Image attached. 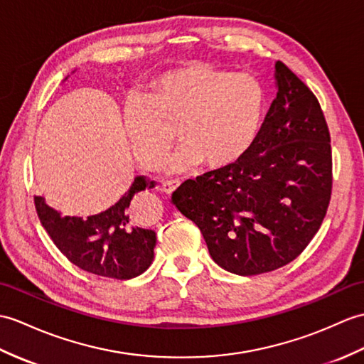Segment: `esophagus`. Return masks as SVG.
Listing matches in <instances>:
<instances>
[{
	"label": "esophagus",
	"mask_w": 364,
	"mask_h": 364,
	"mask_svg": "<svg viewBox=\"0 0 364 364\" xmlns=\"http://www.w3.org/2000/svg\"><path fill=\"white\" fill-rule=\"evenodd\" d=\"M180 188V183L178 181H166L161 184V191L167 196H172V193Z\"/></svg>",
	"instance_id": "1"
}]
</instances>
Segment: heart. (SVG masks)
<instances>
[{
  "mask_svg": "<svg viewBox=\"0 0 364 364\" xmlns=\"http://www.w3.org/2000/svg\"><path fill=\"white\" fill-rule=\"evenodd\" d=\"M267 95L250 74H234L206 62H189L150 82L147 99L124 109V130L144 168L163 163L176 129L183 146L166 171L188 172L203 163L225 168L255 146L264 121Z\"/></svg>",
  "mask_w": 364,
  "mask_h": 364,
  "instance_id": "b5f03b06",
  "label": "heart"
}]
</instances>
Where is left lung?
<instances>
[{"label":"left lung","mask_w":364,"mask_h":364,"mask_svg":"<svg viewBox=\"0 0 364 364\" xmlns=\"http://www.w3.org/2000/svg\"><path fill=\"white\" fill-rule=\"evenodd\" d=\"M277 95L255 146L237 163L184 181L172 196L217 265L239 276L296 259L323 223L332 193L331 133L316 96L274 65Z\"/></svg>","instance_id":"left-lung-1"}]
</instances>
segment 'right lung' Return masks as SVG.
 <instances>
[{
	"instance_id": "add662e5",
	"label": "right lung",
	"mask_w": 364,
	"mask_h": 364,
	"mask_svg": "<svg viewBox=\"0 0 364 364\" xmlns=\"http://www.w3.org/2000/svg\"><path fill=\"white\" fill-rule=\"evenodd\" d=\"M155 188V181L136 176L114 206L87 218L62 215L36 197L41 226L62 255L83 272L125 281L146 272L154 260L156 234L134 223L133 198Z\"/></svg>"
}]
</instances>
